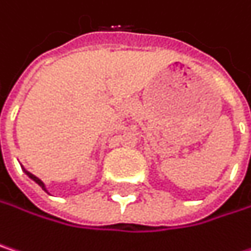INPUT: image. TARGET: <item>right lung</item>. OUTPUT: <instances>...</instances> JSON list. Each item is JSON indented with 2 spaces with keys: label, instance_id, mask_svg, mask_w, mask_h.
<instances>
[{
  "label": "right lung",
  "instance_id": "1",
  "mask_svg": "<svg viewBox=\"0 0 251 251\" xmlns=\"http://www.w3.org/2000/svg\"><path fill=\"white\" fill-rule=\"evenodd\" d=\"M27 175H28V177H30V178H33V180H34V181H36L39 186H42V189H45V184H43V181H42L40 178H37L36 176H33L31 173H28V172H27Z\"/></svg>",
  "mask_w": 251,
  "mask_h": 251
}]
</instances>
